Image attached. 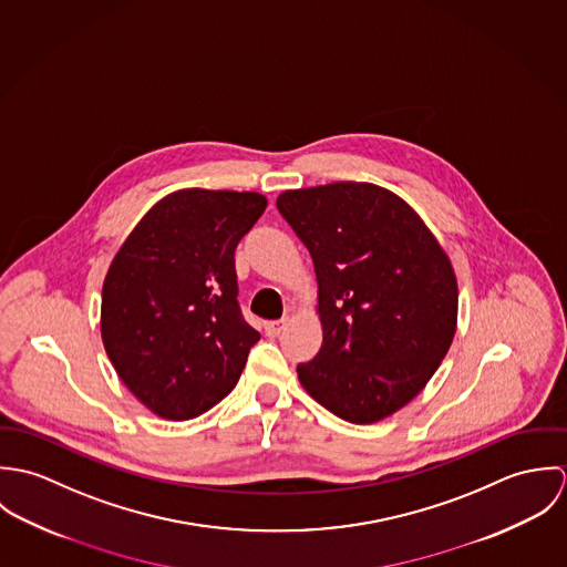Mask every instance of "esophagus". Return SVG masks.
I'll return each mask as SVG.
<instances>
[{"instance_id":"34e87169","label":"esophagus","mask_w":567,"mask_h":567,"mask_svg":"<svg viewBox=\"0 0 567 567\" xmlns=\"http://www.w3.org/2000/svg\"><path fill=\"white\" fill-rule=\"evenodd\" d=\"M286 324H288V319H281V321H270V323H266V333H268L270 338H275V336H279V333L286 329Z\"/></svg>"}]
</instances>
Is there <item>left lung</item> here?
<instances>
[{
  "mask_svg": "<svg viewBox=\"0 0 567 567\" xmlns=\"http://www.w3.org/2000/svg\"><path fill=\"white\" fill-rule=\"evenodd\" d=\"M277 209L312 255L323 344L301 386L349 423L414 400L445 358L458 286L445 248L386 187L340 181L286 189Z\"/></svg>",
  "mask_w": 567,
  "mask_h": 567,
  "instance_id": "left-lung-1",
  "label": "left lung"
}]
</instances>
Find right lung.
Instances as JSON below:
<instances>
[{
    "label": "right lung",
    "instance_id": "right-lung-1",
    "mask_svg": "<svg viewBox=\"0 0 567 567\" xmlns=\"http://www.w3.org/2000/svg\"><path fill=\"white\" fill-rule=\"evenodd\" d=\"M266 205L257 192L178 189L115 252L102 342L120 380L157 416H198L238 384L259 333L238 306L234 252Z\"/></svg>",
    "mask_w": 567,
    "mask_h": 567
}]
</instances>
